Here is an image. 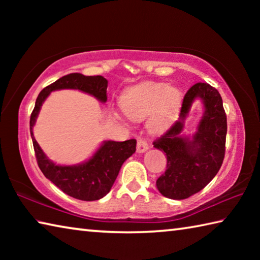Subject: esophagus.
Masks as SVG:
<instances>
[{
    "mask_svg": "<svg viewBox=\"0 0 260 260\" xmlns=\"http://www.w3.org/2000/svg\"><path fill=\"white\" fill-rule=\"evenodd\" d=\"M149 149V144L144 139H139L138 140V146H136V151L139 153H142L144 151H147Z\"/></svg>",
    "mask_w": 260,
    "mask_h": 260,
    "instance_id": "esophagus-1",
    "label": "esophagus"
}]
</instances>
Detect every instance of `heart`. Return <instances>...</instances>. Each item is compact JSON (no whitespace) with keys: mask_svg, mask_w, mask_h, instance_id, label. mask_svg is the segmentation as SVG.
<instances>
[{"mask_svg":"<svg viewBox=\"0 0 260 260\" xmlns=\"http://www.w3.org/2000/svg\"><path fill=\"white\" fill-rule=\"evenodd\" d=\"M181 103V93L161 82H147L131 89L122 99L126 116L139 121L149 117L148 127L160 133L173 124Z\"/></svg>","mask_w":260,"mask_h":260,"instance_id":"heart-1","label":"heart"}]
</instances>
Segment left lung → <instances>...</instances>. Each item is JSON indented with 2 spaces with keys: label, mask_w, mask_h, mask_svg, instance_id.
<instances>
[{
  "label": "left lung",
  "mask_w": 260,
  "mask_h": 260,
  "mask_svg": "<svg viewBox=\"0 0 260 260\" xmlns=\"http://www.w3.org/2000/svg\"><path fill=\"white\" fill-rule=\"evenodd\" d=\"M201 98L206 111L192 139L181 136L183 120L193 100ZM227 117L222 99L214 87L197 82L188 89L182 100L180 118L153 147L166 153V171L156 184L162 196L184 200L201 191L222 165L226 151Z\"/></svg>",
  "instance_id": "1"
}]
</instances>
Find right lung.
<instances>
[{
	"label": "right lung",
	"mask_w": 260,
	"mask_h": 260,
	"mask_svg": "<svg viewBox=\"0 0 260 260\" xmlns=\"http://www.w3.org/2000/svg\"><path fill=\"white\" fill-rule=\"evenodd\" d=\"M108 80L102 76H83L71 73L47 86L39 94L33 112L30 114L29 131L32 136L38 165L47 179L61 191L73 199L81 201H98L110 191L121 165L136 150V140L124 142L105 141L89 160L79 165L61 166L48 159L33 135V126L42 103L51 91L58 89H78L93 95L101 102H107Z\"/></svg>",
	"instance_id": "1"
}]
</instances>
